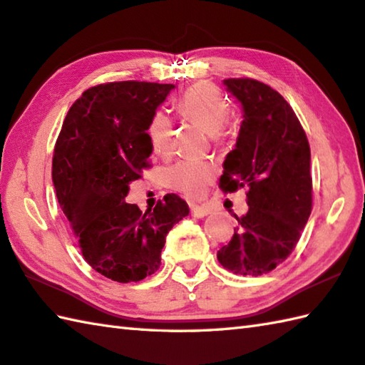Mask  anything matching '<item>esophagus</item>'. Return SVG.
Wrapping results in <instances>:
<instances>
[{"mask_svg": "<svg viewBox=\"0 0 365 365\" xmlns=\"http://www.w3.org/2000/svg\"><path fill=\"white\" fill-rule=\"evenodd\" d=\"M209 213H210L209 207L197 205V204H192V205H191V215L195 217V218H204V217L209 215Z\"/></svg>", "mask_w": 365, "mask_h": 365, "instance_id": "34e87169", "label": "esophagus"}]
</instances>
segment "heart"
I'll return each instance as SVG.
<instances>
[{"mask_svg": "<svg viewBox=\"0 0 365 365\" xmlns=\"http://www.w3.org/2000/svg\"><path fill=\"white\" fill-rule=\"evenodd\" d=\"M178 110L209 134L220 133L231 115L230 103L217 87L196 83L178 101ZM148 139L156 152H166L173 140V121L166 112H156L148 123ZM212 166L205 161L187 160L168 170V182L173 188L188 196H199L212 178Z\"/></svg>", "mask_w": 365, "mask_h": 365, "instance_id": "obj_1", "label": "heart"}]
</instances>
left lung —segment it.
I'll use <instances>...</instances> for the list:
<instances>
[{"instance_id":"obj_1","label":"left lung","mask_w":365,"mask_h":365,"mask_svg":"<svg viewBox=\"0 0 365 365\" xmlns=\"http://www.w3.org/2000/svg\"><path fill=\"white\" fill-rule=\"evenodd\" d=\"M244 112L235 147L226 155L220 188H247V215L217 258L227 270L258 277L294 250L312 213L310 145L280 93L253 78H226Z\"/></svg>"}]
</instances>
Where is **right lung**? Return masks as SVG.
Returning <instances> with one entry per match:
<instances>
[{"instance_id":"obj_1","label":"right lung","mask_w":365,"mask_h":365,"mask_svg":"<svg viewBox=\"0 0 365 365\" xmlns=\"http://www.w3.org/2000/svg\"><path fill=\"white\" fill-rule=\"evenodd\" d=\"M175 85L110 82L71 106L56 139L52 180L85 261L118 283L144 280L161 266L166 235L190 213L166 195L142 213L125 202L131 182L150 168L148 123Z\"/></svg>"}]
</instances>
